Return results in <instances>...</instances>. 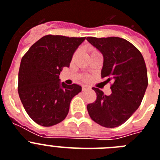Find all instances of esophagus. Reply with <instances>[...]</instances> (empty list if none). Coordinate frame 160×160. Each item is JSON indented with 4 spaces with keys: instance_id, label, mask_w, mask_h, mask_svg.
Here are the masks:
<instances>
[{
    "instance_id": "obj_1",
    "label": "esophagus",
    "mask_w": 160,
    "mask_h": 160,
    "mask_svg": "<svg viewBox=\"0 0 160 160\" xmlns=\"http://www.w3.org/2000/svg\"><path fill=\"white\" fill-rule=\"evenodd\" d=\"M88 89H89V87H88V86L87 85L82 86V90H83V91H85V90H88Z\"/></svg>"
}]
</instances>
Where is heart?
<instances>
[{
    "label": "heart",
    "mask_w": 160,
    "mask_h": 160,
    "mask_svg": "<svg viewBox=\"0 0 160 160\" xmlns=\"http://www.w3.org/2000/svg\"><path fill=\"white\" fill-rule=\"evenodd\" d=\"M76 53H77V52H76V53H75V55H74V56H75V55H76Z\"/></svg>",
    "instance_id": "1"
}]
</instances>
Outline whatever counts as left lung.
<instances>
[{"label":"left lung","instance_id":"obj_1","mask_svg":"<svg viewBox=\"0 0 160 160\" xmlns=\"http://www.w3.org/2000/svg\"><path fill=\"white\" fill-rule=\"evenodd\" d=\"M87 40L103 55L101 77L113 82L109 96L92 88L97 100L87 105L88 114L104 127H118L130 118L142 101L148 84L145 61L141 52L124 38L88 37Z\"/></svg>","mask_w":160,"mask_h":160}]
</instances>
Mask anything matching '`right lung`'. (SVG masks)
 Instances as JSON below:
<instances>
[{
    "label": "right lung",
    "instance_id": "obj_1",
    "mask_svg": "<svg viewBox=\"0 0 160 160\" xmlns=\"http://www.w3.org/2000/svg\"><path fill=\"white\" fill-rule=\"evenodd\" d=\"M85 40L62 35H46L22 57L18 72V94L30 118L42 126L64 120L71 101L81 86L60 82L63 68L70 66L73 54Z\"/></svg>",
    "mask_w": 160,
    "mask_h": 160
}]
</instances>
